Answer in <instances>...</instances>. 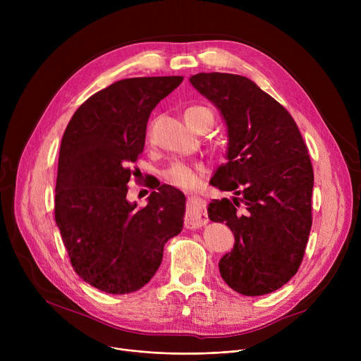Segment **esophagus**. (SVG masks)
<instances>
[{"label": "esophagus", "mask_w": 361, "mask_h": 361, "mask_svg": "<svg viewBox=\"0 0 361 361\" xmlns=\"http://www.w3.org/2000/svg\"><path fill=\"white\" fill-rule=\"evenodd\" d=\"M209 218H207L206 203L199 196L187 197V214H185V226L187 228H200Z\"/></svg>", "instance_id": "34e87169"}]
</instances>
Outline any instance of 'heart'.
Instances as JSON below:
<instances>
[{
	"label": "heart",
	"mask_w": 361,
	"mask_h": 361,
	"mask_svg": "<svg viewBox=\"0 0 361 361\" xmlns=\"http://www.w3.org/2000/svg\"><path fill=\"white\" fill-rule=\"evenodd\" d=\"M207 108L203 106H190L185 109L184 117L193 116L196 112L204 111ZM204 174V166L200 164H192L184 161H176L171 164L164 171V178L176 187L185 188V190H192V188L197 187L200 177Z\"/></svg>",
	"instance_id": "obj_1"
}]
</instances>
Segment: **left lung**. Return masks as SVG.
I'll use <instances>...</instances> for the list:
<instances>
[{
    "label": "left lung",
    "mask_w": 361,
    "mask_h": 361,
    "mask_svg": "<svg viewBox=\"0 0 361 361\" xmlns=\"http://www.w3.org/2000/svg\"><path fill=\"white\" fill-rule=\"evenodd\" d=\"M190 83L221 111L228 133V162L211 184L234 196L207 206L209 219L235 238L219 260L221 276L243 295L274 293L297 274L312 228L307 146L290 112L244 75L199 73Z\"/></svg>",
    "instance_id": "obj_1"
}]
</instances>
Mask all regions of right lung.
<instances>
[{"label": "right lung", "instance_id": "obj_1", "mask_svg": "<svg viewBox=\"0 0 361 361\" xmlns=\"http://www.w3.org/2000/svg\"><path fill=\"white\" fill-rule=\"evenodd\" d=\"M181 82V75L118 80L85 101L64 131L55 222L75 274L104 293L145 287L165 243L183 230L185 197L176 187L152 184L143 207L127 199L150 112Z\"/></svg>", "mask_w": 361, "mask_h": 361}]
</instances>
